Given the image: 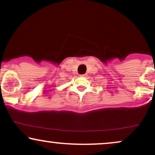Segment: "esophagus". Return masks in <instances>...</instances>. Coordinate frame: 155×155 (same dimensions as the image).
Listing matches in <instances>:
<instances>
[{"label": "esophagus", "mask_w": 155, "mask_h": 155, "mask_svg": "<svg viewBox=\"0 0 155 155\" xmlns=\"http://www.w3.org/2000/svg\"><path fill=\"white\" fill-rule=\"evenodd\" d=\"M81 76H83V77H84V76H87V74H82V75H81Z\"/></svg>", "instance_id": "34e87169"}]
</instances>
